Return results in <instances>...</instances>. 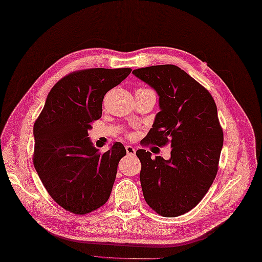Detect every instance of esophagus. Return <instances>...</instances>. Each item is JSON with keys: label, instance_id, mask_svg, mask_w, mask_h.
<instances>
[{"label": "esophagus", "instance_id": "obj_1", "mask_svg": "<svg viewBox=\"0 0 262 262\" xmlns=\"http://www.w3.org/2000/svg\"><path fill=\"white\" fill-rule=\"evenodd\" d=\"M126 151H127V155L128 156H134L135 155V148L133 146H130V145H127L126 146Z\"/></svg>", "mask_w": 262, "mask_h": 262}]
</instances>
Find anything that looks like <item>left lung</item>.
<instances>
[{
	"instance_id": "obj_1",
	"label": "left lung",
	"mask_w": 262,
	"mask_h": 262,
	"mask_svg": "<svg viewBox=\"0 0 262 262\" xmlns=\"http://www.w3.org/2000/svg\"><path fill=\"white\" fill-rule=\"evenodd\" d=\"M132 73L159 96L160 112L147 141L171 147L168 160L152 159L145 149L136 151L144 198L162 216H179L202 201L216 176L223 147L216 104L205 87L175 65Z\"/></svg>"
}]
</instances>
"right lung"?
I'll return each instance as SVG.
<instances>
[{"instance_id": "1", "label": "right lung", "mask_w": 262, "mask_h": 262, "mask_svg": "<svg viewBox=\"0 0 262 262\" xmlns=\"http://www.w3.org/2000/svg\"><path fill=\"white\" fill-rule=\"evenodd\" d=\"M130 68H93L68 74L50 91L34 124V166L54 201L74 214L103 206L126 149L115 142L99 154L89 130L102 115L104 95Z\"/></svg>"}]
</instances>
